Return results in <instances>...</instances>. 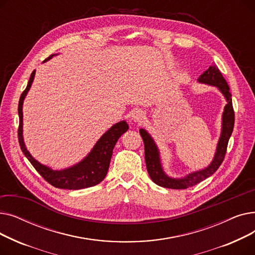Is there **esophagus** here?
Wrapping results in <instances>:
<instances>
[{"label": "esophagus", "instance_id": "1", "mask_svg": "<svg viewBox=\"0 0 255 255\" xmlns=\"http://www.w3.org/2000/svg\"><path fill=\"white\" fill-rule=\"evenodd\" d=\"M131 118H132V120L134 121V122H136V123H142L143 120L145 119V114H144L143 111L137 109V110H135V111H133Z\"/></svg>", "mask_w": 255, "mask_h": 255}]
</instances>
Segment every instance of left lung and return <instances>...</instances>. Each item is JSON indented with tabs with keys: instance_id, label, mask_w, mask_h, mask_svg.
<instances>
[{
	"instance_id": "obj_1",
	"label": "left lung",
	"mask_w": 255,
	"mask_h": 255,
	"mask_svg": "<svg viewBox=\"0 0 255 255\" xmlns=\"http://www.w3.org/2000/svg\"><path fill=\"white\" fill-rule=\"evenodd\" d=\"M198 80L200 83L216 86L224 95L227 100V104L225 105L223 117H222V132L221 136L217 145V151L215 157L213 159V162L209 167L203 169L200 171L192 172L189 176H187L184 179L175 180L168 178L162 170L161 164H160L159 153L157 150V146L155 145L152 137L148 134V132L143 129L139 130L141 138L144 144V159H145V165L148 169L149 176L152 181L164 188L170 189H187L189 187L197 185L198 183L203 182L210 176H212L215 172L221 163L223 162L227 144H229L230 137L234 130L235 125V112L233 107V100H232V94L230 92V87L227 85L225 78L220 73L218 67L212 63L209 68L199 76Z\"/></svg>"
}]
</instances>
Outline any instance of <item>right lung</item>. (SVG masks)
Returning a JSON list of instances; mask_svg holds the SVG:
<instances>
[{"instance_id":"1","label":"right lung","mask_w":255,"mask_h":255,"mask_svg":"<svg viewBox=\"0 0 255 255\" xmlns=\"http://www.w3.org/2000/svg\"><path fill=\"white\" fill-rule=\"evenodd\" d=\"M52 56L45 61L49 60ZM35 75V70L31 73L29 83L24 91L21 93L19 102H18V116H19V125L17 130V137L20 145V149L24 156L28 158L34 168L40 173L47 183L52 185L56 188L69 189V190H78L88 188V187L95 186L99 184L106 176L107 170L110 167V162L113 155V150L124 132L128 130V125L125 121L117 123L109 131L105 132L102 137L97 141L94 146L92 152L86 157L82 162L78 164L67 168L64 170H52L38 161L30 155L28 150L25 149L23 138H22V102L30 90Z\"/></svg>"}]
</instances>
